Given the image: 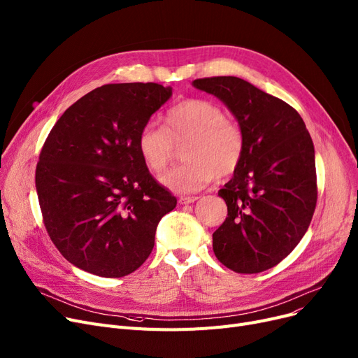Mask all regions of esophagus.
Returning <instances> with one entry per match:
<instances>
[{"label": "esophagus", "mask_w": 358, "mask_h": 358, "mask_svg": "<svg viewBox=\"0 0 358 358\" xmlns=\"http://www.w3.org/2000/svg\"><path fill=\"white\" fill-rule=\"evenodd\" d=\"M199 197H196V196H181L180 199H178V203L180 205H190V203H194V201L197 200Z\"/></svg>", "instance_id": "1"}]
</instances>
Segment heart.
Returning a JSON list of instances; mask_svg holds the SVG:
<instances>
[{
    "instance_id": "obj_1",
    "label": "heart",
    "mask_w": 358,
    "mask_h": 358,
    "mask_svg": "<svg viewBox=\"0 0 358 358\" xmlns=\"http://www.w3.org/2000/svg\"><path fill=\"white\" fill-rule=\"evenodd\" d=\"M187 161L161 177L176 193L199 192L215 180L229 177L244 155V134L227 118L220 105L205 99H185L166 113V129L146 122L137 136V150L149 171L159 174L171 162L176 145H184Z\"/></svg>"
}]
</instances>
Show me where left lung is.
I'll return each instance as SVG.
<instances>
[{"instance_id":"left-lung-1","label":"left lung","mask_w":358,"mask_h":358,"mask_svg":"<svg viewBox=\"0 0 358 358\" xmlns=\"http://www.w3.org/2000/svg\"><path fill=\"white\" fill-rule=\"evenodd\" d=\"M236 117L244 155L217 192L228 208L213 232V253L238 273L273 268L300 243L317 200L315 146L300 114L287 102L234 76L192 83Z\"/></svg>"}]
</instances>
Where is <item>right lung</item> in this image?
Wrapping results in <instances>:
<instances>
[{
	"mask_svg": "<svg viewBox=\"0 0 358 358\" xmlns=\"http://www.w3.org/2000/svg\"><path fill=\"white\" fill-rule=\"evenodd\" d=\"M173 96L158 83L93 89L55 122L36 166L46 231L71 265L103 278L134 272L177 199L150 176L137 136Z\"/></svg>",
	"mask_w": 358,
	"mask_h": 358,
	"instance_id": "obj_1",
	"label": "right lung"
}]
</instances>
